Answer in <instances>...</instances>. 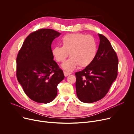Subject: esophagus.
Returning <instances> with one entry per match:
<instances>
[{
	"label": "esophagus",
	"mask_w": 134,
	"mask_h": 134,
	"mask_svg": "<svg viewBox=\"0 0 134 134\" xmlns=\"http://www.w3.org/2000/svg\"><path fill=\"white\" fill-rule=\"evenodd\" d=\"M64 75H65V77H67V76H68L69 75H70V72H68L65 71H64Z\"/></svg>",
	"instance_id": "esophagus-1"
}]
</instances>
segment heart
Returning <instances> with one entry per match:
<instances>
[{"instance_id": "obj_1", "label": "heart", "mask_w": 134, "mask_h": 134, "mask_svg": "<svg viewBox=\"0 0 134 134\" xmlns=\"http://www.w3.org/2000/svg\"><path fill=\"white\" fill-rule=\"evenodd\" d=\"M63 47L56 46L52 50L55 59L63 63L69 55L70 58L62 65L67 71H72L79 65L83 68L90 65L97 55L98 43L90 35L71 33L65 35L62 39Z\"/></svg>"}]
</instances>
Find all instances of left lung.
I'll list each match as a JSON object with an SVG mask.
<instances>
[{
    "instance_id": "left-lung-1",
    "label": "left lung",
    "mask_w": 134,
    "mask_h": 134,
    "mask_svg": "<svg viewBox=\"0 0 134 134\" xmlns=\"http://www.w3.org/2000/svg\"><path fill=\"white\" fill-rule=\"evenodd\" d=\"M98 35L100 44L95 59L83 70L75 73L77 96L87 103L104 97L118 75L117 55L107 38Z\"/></svg>"
}]
</instances>
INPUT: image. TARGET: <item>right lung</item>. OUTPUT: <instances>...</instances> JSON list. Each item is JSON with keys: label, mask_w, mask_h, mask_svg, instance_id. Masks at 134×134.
Returning a JSON list of instances; mask_svg holds the SVG:
<instances>
[{"label": "right lung", "mask_w": 134, "mask_h": 134, "mask_svg": "<svg viewBox=\"0 0 134 134\" xmlns=\"http://www.w3.org/2000/svg\"><path fill=\"white\" fill-rule=\"evenodd\" d=\"M61 33L40 29L25 39L16 59V76L25 93L40 103L52 101L57 86L64 79L63 71L53 60L51 43Z\"/></svg>", "instance_id": "1"}]
</instances>
